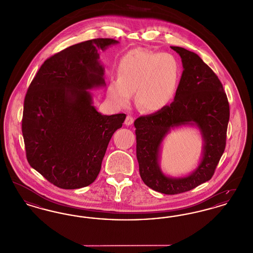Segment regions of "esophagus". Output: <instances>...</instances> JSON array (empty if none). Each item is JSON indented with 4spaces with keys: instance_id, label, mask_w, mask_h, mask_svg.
I'll return each mask as SVG.
<instances>
[{
    "instance_id": "esophagus-1",
    "label": "esophagus",
    "mask_w": 253,
    "mask_h": 253,
    "mask_svg": "<svg viewBox=\"0 0 253 253\" xmlns=\"http://www.w3.org/2000/svg\"><path fill=\"white\" fill-rule=\"evenodd\" d=\"M124 123H125L127 126H129V125H132V123H133V118H132L131 115H128V116L126 117V119H125Z\"/></svg>"
}]
</instances>
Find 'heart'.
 <instances>
[{"mask_svg":"<svg viewBox=\"0 0 253 253\" xmlns=\"http://www.w3.org/2000/svg\"><path fill=\"white\" fill-rule=\"evenodd\" d=\"M117 77L110 79L106 96L116 107L128 106L135 92L139 108L156 113L173 100L180 83L181 66L170 53L132 49L121 57L117 65Z\"/></svg>","mask_w":253,"mask_h":253,"instance_id":"heart-1","label":"heart"}]
</instances>
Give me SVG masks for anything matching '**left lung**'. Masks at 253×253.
Returning a JSON list of instances; mask_svg holds the SVG:
<instances>
[{"label": "left lung", "mask_w": 253, "mask_h": 253, "mask_svg": "<svg viewBox=\"0 0 253 253\" xmlns=\"http://www.w3.org/2000/svg\"><path fill=\"white\" fill-rule=\"evenodd\" d=\"M170 48L179 54L184 68L174 101L155 114L139 117L133 125L141 179L156 192L178 194L193 190L214 174L226 148L229 104L216 74L197 54L178 46ZM188 124H195L203 133L202 163L187 178H168L158 166L160 144L170 127Z\"/></svg>", "instance_id": "obj_1"}]
</instances>
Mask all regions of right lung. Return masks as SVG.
Listing matches in <instances>:
<instances>
[{
    "mask_svg": "<svg viewBox=\"0 0 253 253\" xmlns=\"http://www.w3.org/2000/svg\"><path fill=\"white\" fill-rule=\"evenodd\" d=\"M118 42L98 38L61 50L42 64L27 89L22 120L26 158L60 189L96 180L109 141L125 121V114H99L88 91L104 84L97 51Z\"/></svg>",
    "mask_w": 253,
    "mask_h": 253,
    "instance_id": "right-lung-1",
    "label": "right lung"
}]
</instances>
